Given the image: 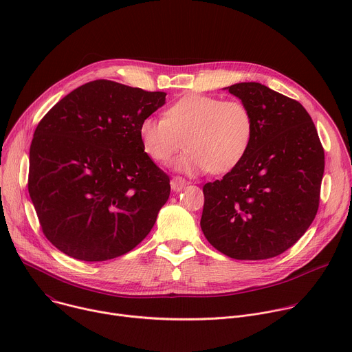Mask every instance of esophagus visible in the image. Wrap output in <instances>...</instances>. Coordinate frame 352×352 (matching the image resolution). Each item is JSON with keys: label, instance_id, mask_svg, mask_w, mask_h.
Segmentation results:
<instances>
[{"label": "esophagus", "instance_id": "esophagus-1", "mask_svg": "<svg viewBox=\"0 0 352 352\" xmlns=\"http://www.w3.org/2000/svg\"><path fill=\"white\" fill-rule=\"evenodd\" d=\"M185 186H186V181H185L184 178H181V177H174V178L171 179V189H173L174 192H181Z\"/></svg>", "mask_w": 352, "mask_h": 352}]
</instances>
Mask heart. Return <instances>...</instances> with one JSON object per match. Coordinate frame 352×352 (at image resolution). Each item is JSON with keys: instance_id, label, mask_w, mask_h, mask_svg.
I'll list each match as a JSON object with an SVG mask.
<instances>
[{"instance_id": "heart-1", "label": "heart", "mask_w": 352, "mask_h": 352, "mask_svg": "<svg viewBox=\"0 0 352 352\" xmlns=\"http://www.w3.org/2000/svg\"><path fill=\"white\" fill-rule=\"evenodd\" d=\"M254 117L239 100L186 94L171 104L164 118L146 117L139 125L144 152L167 163L182 147L174 168L185 174H223L236 167L252 142Z\"/></svg>"}]
</instances>
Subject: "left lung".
Wrapping results in <instances>:
<instances>
[{
  "instance_id": "1",
  "label": "left lung",
  "mask_w": 352,
  "mask_h": 352,
  "mask_svg": "<svg viewBox=\"0 0 352 352\" xmlns=\"http://www.w3.org/2000/svg\"><path fill=\"white\" fill-rule=\"evenodd\" d=\"M226 89L252 113L254 136L242 162L204 186L200 227L232 259H270L312 224L324 152L311 116L296 100L258 82Z\"/></svg>"
}]
</instances>
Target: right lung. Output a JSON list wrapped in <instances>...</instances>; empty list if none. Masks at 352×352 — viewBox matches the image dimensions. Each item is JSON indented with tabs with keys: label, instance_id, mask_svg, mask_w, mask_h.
Returning <instances> with one entry per match:
<instances>
[{
	"label": "right lung",
	"instance_id": "1",
	"mask_svg": "<svg viewBox=\"0 0 352 352\" xmlns=\"http://www.w3.org/2000/svg\"><path fill=\"white\" fill-rule=\"evenodd\" d=\"M164 104V91L100 79L67 94L38 122L28 188L45 238L61 252L114 259L153 228L170 178L144 153L139 125Z\"/></svg>",
	"mask_w": 352,
	"mask_h": 352
}]
</instances>
